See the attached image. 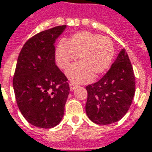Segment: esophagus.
I'll return each instance as SVG.
<instances>
[{"instance_id":"1","label":"esophagus","mask_w":152,"mask_h":152,"mask_svg":"<svg viewBox=\"0 0 152 152\" xmlns=\"http://www.w3.org/2000/svg\"><path fill=\"white\" fill-rule=\"evenodd\" d=\"M77 87V85L76 84H74V83H69V88H70V90L71 91H73L74 90V88Z\"/></svg>"}]
</instances>
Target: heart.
<instances>
[{"label":"heart","instance_id":"obj_1","mask_svg":"<svg viewBox=\"0 0 152 152\" xmlns=\"http://www.w3.org/2000/svg\"><path fill=\"white\" fill-rule=\"evenodd\" d=\"M115 53L111 40L106 37L91 31L74 33L67 40L62 39L55 52L56 62L60 69H66L68 78L74 83H87L106 72L110 66Z\"/></svg>","mask_w":152,"mask_h":152}]
</instances>
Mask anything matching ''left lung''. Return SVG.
<instances>
[{
	"mask_svg": "<svg viewBox=\"0 0 152 152\" xmlns=\"http://www.w3.org/2000/svg\"><path fill=\"white\" fill-rule=\"evenodd\" d=\"M86 89L85 110L90 121L109 125L122 119L130 109L135 89L133 68L126 50L119 53L104 77Z\"/></svg>",
	"mask_w": 152,
	"mask_h": 152,
	"instance_id": "obj_1",
	"label": "left lung"
}]
</instances>
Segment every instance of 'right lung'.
<instances>
[{
	"instance_id": "add662e5",
	"label": "right lung",
	"mask_w": 152,
	"mask_h": 152,
	"mask_svg": "<svg viewBox=\"0 0 152 152\" xmlns=\"http://www.w3.org/2000/svg\"><path fill=\"white\" fill-rule=\"evenodd\" d=\"M66 26L41 31L26 42L17 59L13 88L17 105L31 125H58L69 94L68 79L55 63V42Z\"/></svg>"
}]
</instances>
